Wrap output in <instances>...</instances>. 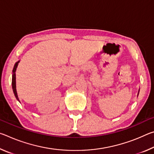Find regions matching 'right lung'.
<instances>
[{
  "label": "right lung",
  "mask_w": 154,
  "mask_h": 154,
  "mask_svg": "<svg viewBox=\"0 0 154 154\" xmlns=\"http://www.w3.org/2000/svg\"><path fill=\"white\" fill-rule=\"evenodd\" d=\"M18 63H19V62H17L15 63L14 68V70H13L14 74H13V75H12V88H13V91H14L15 96L16 97L17 100H19V99H18V96H17V91H16V85H15V71H16V69L17 67Z\"/></svg>",
  "instance_id": "obj_1"
}]
</instances>
